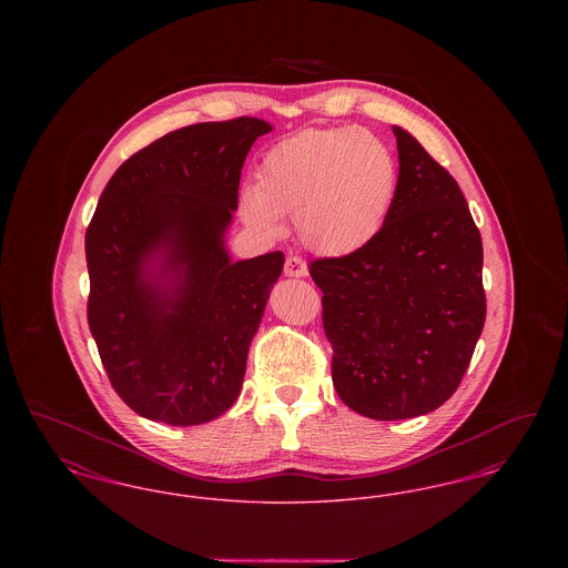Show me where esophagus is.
Listing matches in <instances>:
<instances>
[{
    "label": "esophagus",
    "mask_w": 568,
    "mask_h": 568,
    "mask_svg": "<svg viewBox=\"0 0 568 568\" xmlns=\"http://www.w3.org/2000/svg\"><path fill=\"white\" fill-rule=\"evenodd\" d=\"M306 274H308V268H306V262H304V260H300L296 255H290V257L285 260V276L302 278V276H306Z\"/></svg>",
    "instance_id": "34e87169"
}]
</instances>
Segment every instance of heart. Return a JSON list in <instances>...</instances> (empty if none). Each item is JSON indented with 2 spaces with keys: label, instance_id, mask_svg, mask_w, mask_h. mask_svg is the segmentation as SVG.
Returning a JSON list of instances; mask_svg holds the SVG:
<instances>
[{
  "label": "heart",
  "instance_id": "b5f03b06",
  "mask_svg": "<svg viewBox=\"0 0 568 568\" xmlns=\"http://www.w3.org/2000/svg\"><path fill=\"white\" fill-rule=\"evenodd\" d=\"M257 187L241 193L251 227L281 236L296 216L302 244L325 257H345L373 243L398 195L392 149L362 128L304 130L276 142L257 165Z\"/></svg>",
  "mask_w": 568,
  "mask_h": 568
}]
</instances>
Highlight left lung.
<instances>
[{"label":"left lung","instance_id":"obj_1","mask_svg":"<svg viewBox=\"0 0 568 568\" xmlns=\"http://www.w3.org/2000/svg\"><path fill=\"white\" fill-rule=\"evenodd\" d=\"M398 195L377 239L315 260L332 381L355 413L394 422L452 398L486 324L484 246L456 179L403 128Z\"/></svg>","mask_w":568,"mask_h":568}]
</instances>
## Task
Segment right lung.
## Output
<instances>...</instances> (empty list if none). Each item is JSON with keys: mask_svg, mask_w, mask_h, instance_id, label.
I'll use <instances>...</instances> for the list:
<instances>
[{"mask_svg": "<svg viewBox=\"0 0 568 568\" xmlns=\"http://www.w3.org/2000/svg\"><path fill=\"white\" fill-rule=\"evenodd\" d=\"M271 130L241 116L162 135L112 174L87 227L89 329L114 392L151 422L206 424L241 394L285 255L234 262L225 234Z\"/></svg>", "mask_w": 568, "mask_h": 568, "instance_id": "add662e5", "label": "right lung"}]
</instances>
